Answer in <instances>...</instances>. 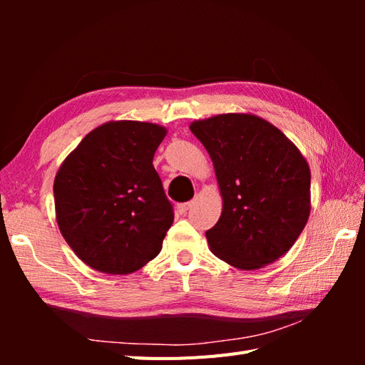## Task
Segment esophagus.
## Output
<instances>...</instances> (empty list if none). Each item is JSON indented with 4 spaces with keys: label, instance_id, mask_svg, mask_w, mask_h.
<instances>
[{
    "label": "esophagus",
    "instance_id": "1",
    "mask_svg": "<svg viewBox=\"0 0 365 365\" xmlns=\"http://www.w3.org/2000/svg\"><path fill=\"white\" fill-rule=\"evenodd\" d=\"M191 207H192V202H187V204H178V205H177V212L180 213V215H185V213H187V212L190 210Z\"/></svg>",
    "mask_w": 365,
    "mask_h": 365
}]
</instances>
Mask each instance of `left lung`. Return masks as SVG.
Here are the masks:
<instances>
[{
  "instance_id": "obj_1",
  "label": "left lung",
  "mask_w": 365,
  "mask_h": 365,
  "mask_svg": "<svg viewBox=\"0 0 365 365\" xmlns=\"http://www.w3.org/2000/svg\"><path fill=\"white\" fill-rule=\"evenodd\" d=\"M210 155L222 197L218 222L205 232L216 257L238 269L281 259L311 215V169L273 123L226 113L190 123Z\"/></svg>"
}]
</instances>
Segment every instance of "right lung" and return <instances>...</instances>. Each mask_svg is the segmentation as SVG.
Instances as JSON below:
<instances>
[{"instance_id":"obj_1","label":"right lung","mask_w":365,"mask_h":365,"mask_svg":"<svg viewBox=\"0 0 365 365\" xmlns=\"http://www.w3.org/2000/svg\"><path fill=\"white\" fill-rule=\"evenodd\" d=\"M166 135L152 122H105L58 169V227L76 257L100 273L131 274L161 251L174 213L152 161Z\"/></svg>"}]
</instances>
